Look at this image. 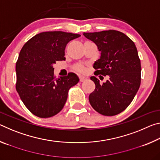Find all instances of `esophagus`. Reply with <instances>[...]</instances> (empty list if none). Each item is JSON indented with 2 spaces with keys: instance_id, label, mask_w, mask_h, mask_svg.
<instances>
[{
  "instance_id": "obj_1",
  "label": "esophagus",
  "mask_w": 160,
  "mask_h": 160,
  "mask_svg": "<svg viewBox=\"0 0 160 160\" xmlns=\"http://www.w3.org/2000/svg\"><path fill=\"white\" fill-rule=\"evenodd\" d=\"M79 78H80V82H84V81L86 80V78H85V77L80 76Z\"/></svg>"
}]
</instances>
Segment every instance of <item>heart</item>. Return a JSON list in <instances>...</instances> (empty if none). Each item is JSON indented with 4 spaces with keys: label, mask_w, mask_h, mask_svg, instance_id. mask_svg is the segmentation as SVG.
Wrapping results in <instances>:
<instances>
[{
    "label": "heart",
    "mask_w": 160,
    "mask_h": 160,
    "mask_svg": "<svg viewBox=\"0 0 160 160\" xmlns=\"http://www.w3.org/2000/svg\"><path fill=\"white\" fill-rule=\"evenodd\" d=\"M74 70L75 71L80 72V73H84V72H85L86 71V68L84 66H82V65L78 64V65H75L74 66Z\"/></svg>",
    "instance_id": "b5f03b06"
}]
</instances>
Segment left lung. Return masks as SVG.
Masks as SVG:
<instances>
[{
	"instance_id": "left-lung-1",
	"label": "left lung",
	"mask_w": 160,
	"mask_h": 160,
	"mask_svg": "<svg viewBox=\"0 0 160 160\" xmlns=\"http://www.w3.org/2000/svg\"><path fill=\"white\" fill-rule=\"evenodd\" d=\"M83 35L101 51L94 63L95 76L90 78L95 84L89 96L91 106L104 116L118 114L129 106L140 85L141 65L136 47L125 34L112 29ZM99 74L109 75L110 79L100 85L96 78Z\"/></svg>"
}]
</instances>
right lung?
Returning <instances> with one entry per match:
<instances>
[{
	"instance_id": "1",
	"label": "right lung",
	"mask_w": 160,
	"mask_h": 160,
	"mask_svg": "<svg viewBox=\"0 0 160 160\" xmlns=\"http://www.w3.org/2000/svg\"><path fill=\"white\" fill-rule=\"evenodd\" d=\"M80 34L44 32L27 42L16 63V90L29 112L40 118L55 116L63 109L68 90L79 82L75 73L56 78L53 65L65 60V48Z\"/></svg>"
}]
</instances>
